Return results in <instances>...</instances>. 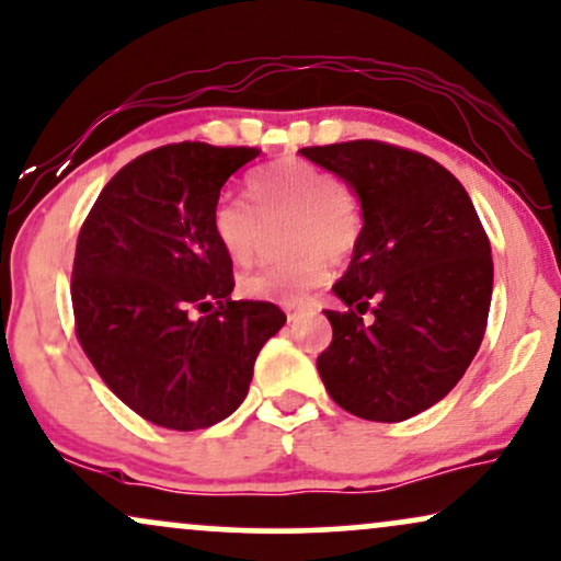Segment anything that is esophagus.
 <instances>
[{"label": "esophagus", "instance_id": "obj_1", "mask_svg": "<svg viewBox=\"0 0 561 561\" xmlns=\"http://www.w3.org/2000/svg\"><path fill=\"white\" fill-rule=\"evenodd\" d=\"M286 317H288V324H290V322H296L298 317H301V311H298L296 307H286Z\"/></svg>", "mask_w": 561, "mask_h": 561}]
</instances>
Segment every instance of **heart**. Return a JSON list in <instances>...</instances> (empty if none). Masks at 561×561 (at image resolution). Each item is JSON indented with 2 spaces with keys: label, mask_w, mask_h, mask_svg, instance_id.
I'll return each mask as SVG.
<instances>
[{
  "label": "heart",
  "mask_w": 561,
  "mask_h": 561,
  "mask_svg": "<svg viewBox=\"0 0 561 561\" xmlns=\"http://www.w3.org/2000/svg\"><path fill=\"white\" fill-rule=\"evenodd\" d=\"M247 195L254 211L237 198H221L210 214V231L231 263H252L263 234L260 220L273 224L290 218L286 247L298 252L290 260L244 275L239 294L247 298L290 307L330 278V257H351L358 244L360 203L351 187L322 167L294 157L278 159L247 178Z\"/></svg>",
  "instance_id": "1"
}]
</instances>
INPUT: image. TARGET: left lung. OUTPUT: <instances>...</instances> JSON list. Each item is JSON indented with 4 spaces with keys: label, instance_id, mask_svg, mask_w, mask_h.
Segmentation results:
<instances>
[{
    "label": "left lung",
    "instance_id": "obj_1",
    "mask_svg": "<svg viewBox=\"0 0 561 561\" xmlns=\"http://www.w3.org/2000/svg\"><path fill=\"white\" fill-rule=\"evenodd\" d=\"M360 201L363 229L324 314L317 358L327 391L374 423H402L440 402L482 345L492 250L463 185L435 159L383 141L307 147ZM371 311V322L362 314Z\"/></svg>",
    "mask_w": 561,
    "mask_h": 561
}]
</instances>
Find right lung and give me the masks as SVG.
<instances>
[{"label":"right lung","instance_id":"obj_1","mask_svg":"<svg viewBox=\"0 0 561 561\" xmlns=\"http://www.w3.org/2000/svg\"><path fill=\"white\" fill-rule=\"evenodd\" d=\"M257 154L201 141L151 149L103 187L79 231V345L107 389L159 427L229 417L257 353L286 324L275 304L231 301V260L210 231L224 183Z\"/></svg>","mask_w":561,"mask_h":561}]
</instances>
